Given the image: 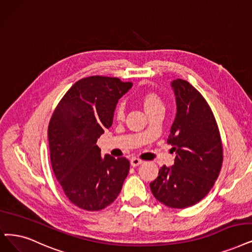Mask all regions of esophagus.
<instances>
[{
  "instance_id": "1",
  "label": "esophagus",
  "mask_w": 252,
  "mask_h": 252,
  "mask_svg": "<svg viewBox=\"0 0 252 252\" xmlns=\"http://www.w3.org/2000/svg\"><path fill=\"white\" fill-rule=\"evenodd\" d=\"M142 163H143V160H140V159H138L136 157H133V158L130 159V164H131L133 167H135V166H137L139 164H142Z\"/></svg>"
}]
</instances>
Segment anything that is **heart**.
<instances>
[{
  "label": "heart",
  "instance_id": "heart-1",
  "mask_svg": "<svg viewBox=\"0 0 252 252\" xmlns=\"http://www.w3.org/2000/svg\"><path fill=\"white\" fill-rule=\"evenodd\" d=\"M142 102L144 105V108L146 112H150L155 108H163V103L161 101V99L154 93H147L142 97ZM125 112V105L123 102H119L116 107V117L118 119H121L124 117Z\"/></svg>",
  "mask_w": 252,
  "mask_h": 252
}]
</instances>
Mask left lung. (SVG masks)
Segmentation results:
<instances>
[{
    "mask_svg": "<svg viewBox=\"0 0 252 252\" xmlns=\"http://www.w3.org/2000/svg\"><path fill=\"white\" fill-rule=\"evenodd\" d=\"M177 114L167 144L176 152L175 164L163 165L150 183L155 198L174 209L197 204L213 187L223 160L222 143L212 109L197 90L175 79Z\"/></svg>",
    "mask_w": 252,
    "mask_h": 252,
    "instance_id": "8db88e82",
    "label": "left lung"
}]
</instances>
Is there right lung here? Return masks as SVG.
<instances>
[{
	"label": "right lung",
	"mask_w": 252,
	"mask_h": 252,
	"mask_svg": "<svg viewBox=\"0 0 252 252\" xmlns=\"http://www.w3.org/2000/svg\"><path fill=\"white\" fill-rule=\"evenodd\" d=\"M132 83L89 76L70 88L48 125L50 162L68 199L87 211L112 204L122 189L130 163L125 157H101L97 139L113 124L119 99Z\"/></svg>",
	"instance_id": "right-lung-1"
}]
</instances>
